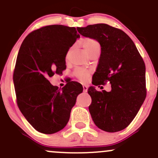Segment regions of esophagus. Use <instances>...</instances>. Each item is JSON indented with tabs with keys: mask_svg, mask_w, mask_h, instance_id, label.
<instances>
[{
	"mask_svg": "<svg viewBox=\"0 0 158 158\" xmlns=\"http://www.w3.org/2000/svg\"><path fill=\"white\" fill-rule=\"evenodd\" d=\"M82 87H83V90H84V92H87V91H88V85H83Z\"/></svg>",
	"mask_w": 158,
	"mask_h": 158,
	"instance_id": "esophagus-1",
	"label": "esophagus"
}]
</instances>
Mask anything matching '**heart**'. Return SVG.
<instances>
[{"label": "heart", "mask_w": 158, "mask_h": 158, "mask_svg": "<svg viewBox=\"0 0 158 158\" xmlns=\"http://www.w3.org/2000/svg\"><path fill=\"white\" fill-rule=\"evenodd\" d=\"M82 45L85 52L88 54L89 53L91 50H93L94 49H95L96 48H99V43H98L96 40H94L93 39H90V38H86V39L83 40ZM89 70H81V69H79V70H77V71H76V76L80 79H86V78L88 77V76L89 75Z\"/></svg>", "instance_id": "heart-1"}]
</instances>
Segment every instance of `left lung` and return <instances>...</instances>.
Returning a JSON list of instances; mask_svg holds the SVG:
<instances>
[{
  "label": "left lung",
  "mask_w": 158,
  "mask_h": 158,
  "mask_svg": "<svg viewBox=\"0 0 158 158\" xmlns=\"http://www.w3.org/2000/svg\"><path fill=\"white\" fill-rule=\"evenodd\" d=\"M81 35L97 40L101 54L94 85L109 81L111 90L88 88L89 111L98 128L107 132L126 128L138 113L146 97V66L135 43L126 32L106 23L77 27Z\"/></svg>",
  "instance_id": "8db88e82"
}]
</instances>
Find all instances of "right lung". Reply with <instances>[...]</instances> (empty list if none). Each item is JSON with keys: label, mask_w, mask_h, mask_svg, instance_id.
Masks as SVG:
<instances>
[{"label": "right lung", "mask_w": 158, "mask_h": 158, "mask_svg": "<svg viewBox=\"0 0 158 158\" xmlns=\"http://www.w3.org/2000/svg\"><path fill=\"white\" fill-rule=\"evenodd\" d=\"M79 37L75 27L50 25L29 34L19 49L13 73L17 104L29 123L41 133L51 135L63 129L82 92L77 81L59 89L49 81L66 69L67 53Z\"/></svg>", "instance_id": "add662e5"}]
</instances>
